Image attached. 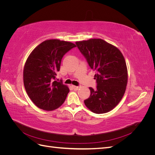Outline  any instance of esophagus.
<instances>
[{"mask_svg": "<svg viewBox=\"0 0 155 155\" xmlns=\"http://www.w3.org/2000/svg\"><path fill=\"white\" fill-rule=\"evenodd\" d=\"M72 88H73V89L74 90H75V91H78V89H79V87H78V86H75V85H72Z\"/></svg>", "mask_w": 155, "mask_h": 155, "instance_id": "obj_1", "label": "esophagus"}]
</instances>
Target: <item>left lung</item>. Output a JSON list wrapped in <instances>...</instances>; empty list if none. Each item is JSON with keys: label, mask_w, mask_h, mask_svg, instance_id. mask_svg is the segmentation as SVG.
<instances>
[{"label": "left lung", "mask_w": 155, "mask_h": 155, "mask_svg": "<svg viewBox=\"0 0 155 155\" xmlns=\"http://www.w3.org/2000/svg\"><path fill=\"white\" fill-rule=\"evenodd\" d=\"M76 44L96 72L97 89L89 88L91 96L84 103L94 113L110 111L122 99L127 85V68L122 53L101 39L76 41Z\"/></svg>", "instance_id": "left-lung-1"}]
</instances>
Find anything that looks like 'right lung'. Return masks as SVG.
<instances>
[{
    "mask_svg": "<svg viewBox=\"0 0 155 155\" xmlns=\"http://www.w3.org/2000/svg\"><path fill=\"white\" fill-rule=\"evenodd\" d=\"M76 45L59 39L43 41L33 50L25 63L23 81L27 94L39 109L51 111L63 105L70 91L55 80L63 55Z\"/></svg>",
    "mask_w": 155,
    "mask_h": 155,
    "instance_id": "right-lung-1",
    "label": "right lung"
}]
</instances>
